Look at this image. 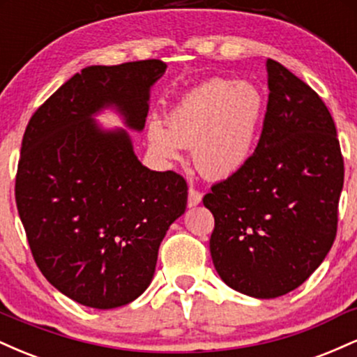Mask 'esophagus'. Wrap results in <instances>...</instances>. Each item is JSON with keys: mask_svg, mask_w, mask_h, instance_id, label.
Returning a JSON list of instances; mask_svg holds the SVG:
<instances>
[{"mask_svg": "<svg viewBox=\"0 0 357 357\" xmlns=\"http://www.w3.org/2000/svg\"><path fill=\"white\" fill-rule=\"evenodd\" d=\"M203 199V195L199 192L198 190H195V188H190V191H188V206L192 208V206H198L199 203H202Z\"/></svg>", "mask_w": 357, "mask_h": 357, "instance_id": "34e87169", "label": "esophagus"}]
</instances>
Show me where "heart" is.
I'll use <instances>...</instances> for the list:
<instances>
[{"label": "heart", "mask_w": 357, "mask_h": 357, "mask_svg": "<svg viewBox=\"0 0 357 357\" xmlns=\"http://www.w3.org/2000/svg\"><path fill=\"white\" fill-rule=\"evenodd\" d=\"M265 116V97L252 82L213 79L191 89L166 117V127H147L151 151L159 159H181L191 147L192 162L204 178H230L255 151Z\"/></svg>", "instance_id": "heart-1"}]
</instances>
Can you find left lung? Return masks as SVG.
I'll return each instance as SVG.
<instances>
[{"label":"left lung","mask_w":357,"mask_h":357,"mask_svg":"<svg viewBox=\"0 0 357 357\" xmlns=\"http://www.w3.org/2000/svg\"><path fill=\"white\" fill-rule=\"evenodd\" d=\"M268 104L255 153L203 198L215 216L210 252L231 289L255 298L292 292L333 247L344 161L321 97L267 60Z\"/></svg>","instance_id":"8db88e82"}]
</instances>
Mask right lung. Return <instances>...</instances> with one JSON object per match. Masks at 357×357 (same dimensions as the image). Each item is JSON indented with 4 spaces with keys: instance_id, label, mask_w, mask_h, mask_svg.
Returning a JSON list of instances; mask_svg holds the SVG:
<instances>
[{
    "instance_id": "right-lung-1",
    "label": "right lung",
    "mask_w": 357,
    "mask_h": 357,
    "mask_svg": "<svg viewBox=\"0 0 357 357\" xmlns=\"http://www.w3.org/2000/svg\"><path fill=\"white\" fill-rule=\"evenodd\" d=\"M161 60L92 65L40 105L24 130L15 196L33 258L63 296L93 309L136 301L154 277L158 250L186 210L174 171H151L126 129L93 116L114 109L141 132Z\"/></svg>"
}]
</instances>
